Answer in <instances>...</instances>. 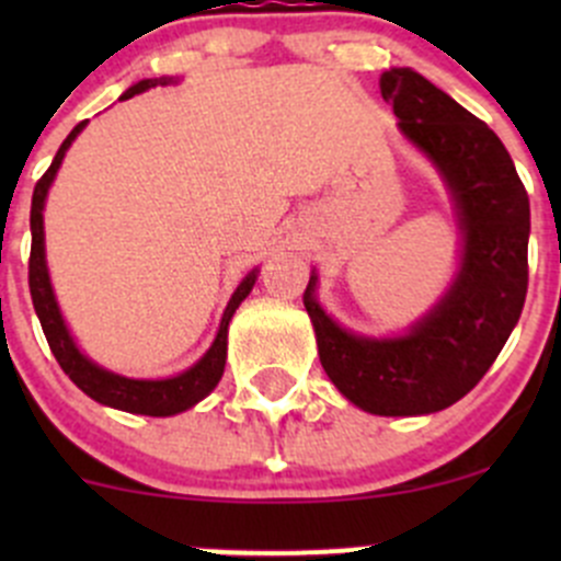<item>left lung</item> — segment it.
<instances>
[{"mask_svg": "<svg viewBox=\"0 0 561 561\" xmlns=\"http://www.w3.org/2000/svg\"><path fill=\"white\" fill-rule=\"evenodd\" d=\"M399 127L448 181L463 230V257L448 296L407 336L364 339L342 331L314 301L320 364L331 382L371 415H428L483 380L522 317L529 285V195L494 129L407 67L380 78Z\"/></svg>", "mask_w": 561, "mask_h": 561, "instance_id": "left-lung-1", "label": "left lung"}]
</instances>
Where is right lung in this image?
<instances>
[{
	"mask_svg": "<svg viewBox=\"0 0 561 561\" xmlns=\"http://www.w3.org/2000/svg\"><path fill=\"white\" fill-rule=\"evenodd\" d=\"M171 83V78H149V81H140L135 87H129L122 94V100L135 98V94L146 92L151 87H165ZM83 124H76L70 135L65 138V144L56 151L54 162H50L48 171L43 173V179L35 184V195H32V252H30V293L32 304H35V312L39 317V325H43L45 339H48V347L54 353V358L59 360V366L65 369V375L76 382L78 388L87 396H92L100 404L113 407V410L135 412V415H151V417H165L175 415V412L190 410L192 404L203 399V396L211 393L217 388V382L222 380L225 371V358H228V322L233 317L239 304L244 301L252 290L257 274H249L239 287H236L233 298H230L228 309H225L222 322H219V333L214 339L211 350L197 360L192 369H186L184 375L171 377V380H127V377L111 375V371L100 369L98 364H92L89 358H83L78 353L76 342L67 333L65 320H61L59 307H56L54 290H50L48 282V268H45V247H43V203L48 195V186L54 181L56 171H59L61 160H65V151L70 149V144L76 140V135L81 133Z\"/></svg>",
	"mask_w": 561,
	"mask_h": 561,
	"instance_id": "obj_1",
	"label": "right lung"
}]
</instances>
